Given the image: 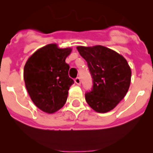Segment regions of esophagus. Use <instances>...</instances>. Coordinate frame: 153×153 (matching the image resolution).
Returning a JSON list of instances; mask_svg holds the SVG:
<instances>
[{
  "mask_svg": "<svg viewBox=\"0 0 153 153\" xmlns=\"http://www.w3.org/2000/svg\"><path fill=\"white\" fill-rule=\"evenodd\" d=\"M75 84H77L78 85H80V84H81V79H80L79 78H76L75 79Z\"/></svg>",
  "mask_w": 153,
  "mask_h": 153,
  "instance_id": "obj_1",
  "label": "esophagus"
}]
</instances>
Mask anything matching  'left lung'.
<instances>
[{
	"label": "left lung",
	"instance_id": "left-lung-1",
	"mask_svg": "<svg viewBox=\"0 0 153 153\" xmlns=\"http://www.w3.org/2000/svg\"><path fill=\"white\" fill-rule=\"evenodd\" d=\"M77 49L87 62L93 79L92 90L85 94L86 101L95 112H109L128 92L130 67L122 55L104 46H78Z\"/></svg>",
	"mask_w": 153,
	"mask_h": 153
}]
</instances>
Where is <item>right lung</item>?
<instances>
[{"mask_svg":"<svg viewBox=\"0 0 153 153\" xmlns=\"http://www.w3.org/2000/svg\"><path fill=\"white\" fill-rule=\"evenodd\" d=\"M70 47L50 44L40 48L28 58L24 69L25 86L32 102L43 112L51 114L65 104L74 81L68 75L65 60Z\"/></svg>","mask_w":153,"mask_h":153,"instance_id":"1","label":"right lung"}]
</instances>
